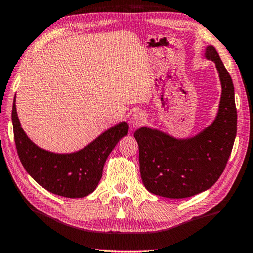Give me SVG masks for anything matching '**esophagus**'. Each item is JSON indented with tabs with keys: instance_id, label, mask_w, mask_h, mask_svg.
I'll return each instance as SVG.
<instances>
[{
	"instance_id": "34e87169",
	"label": "esophagus",
	"mask_w": 253,
	"mask_h": 253,
	"mask_svg": "<svg viewBox=\"0 0 253 253\" xmlns=\"http://www.w3.org/2000/svg\"><path fill=\"white\" fill-rule=\"evenodd\" d=\"M145 120H146L145 113L141 111H137V112H134L132 115H131L130 122H131V124H132L133 127H139L142 123L145 122Z\"/></svg>"
}]
</instances>
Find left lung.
<instances>
[{
  "instance_id": "left-lung-1",
  "label": "left lung",
  "mask_w": 253,
  "mask_h": 253,
  "mask_svg": "<svg viewBox=\"0 0 253 253\" xmlns=\"http://www.w3.org/2000/svg\"><path fill=\"white\" fill-rule=\"evenodd\" d=\"M204 56L215 64L221 83L213 122L186 139L147 126H141L133 134L139 146L142 182L155 195L185 199L204 192L220 177L232 153L237 129L233 81L213 46H207Z\"/></svg>"
}]
</instances>
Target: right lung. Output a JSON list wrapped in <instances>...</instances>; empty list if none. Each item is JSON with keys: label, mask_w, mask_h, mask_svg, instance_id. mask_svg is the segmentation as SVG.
Returning a JSON list of instances; mask_svg holds the SVG:
<instances>
[{"label": "right lung", "mask_w": 253, "mask_h": 253, "mask_svg": "<svg viewBox=\"0 0 253 253\" xmlns=\"http://www.w3.org/2000/svg\"><path fill=\"white\" fill-rule=\"evenodd\" d=\"M11 116L17 153L25 170L43 188L69 199L87 196L96 189L108 155L129 131L126 122H120L80 151L58 154L40 148L27 137L17 115L16 96Z\"/></svg>", "instance_id": "1"}]
</instances>
